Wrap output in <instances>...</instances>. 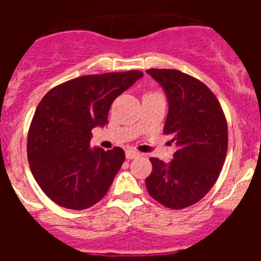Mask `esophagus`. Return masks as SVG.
Returning <instances> with one entry per match:
<instances>
[{
	"label": "esophagus",
	"instance_id": "1",
	"mask_svg": "<svg viewBox=\"0 0 261 261\" xmlns=\"http://www.w3.org/2000/svg\"><path fill=\"white\" fill-rule=\"evenodd\" d=\"M125 155L128 159H135V158H137V156H140V153H137V151H135V150H126Z\"/></svg>",
	"mask_w": 261,
	"mask_h": 261
}]
</instances>
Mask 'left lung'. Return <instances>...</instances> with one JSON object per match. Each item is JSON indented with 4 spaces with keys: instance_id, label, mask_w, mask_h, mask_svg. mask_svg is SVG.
Instances as JSON below:
<instances>
[{
    "instance_id": "left-lung-1",
    "label": "left lung",
    "mask_w": 261,
    "mask_h": 261,
    "mask_svg": "<svg viewBox=\"0 0 261 261\" xmlns=\"http://www.w3.org/2000/svg\"><path fill=\"white\" fill-rule=\"evenodd\" d=\"M165 90L168 114L165 135H172L177 150L165 163L150 158L147 192L170 209L196 204L211 191L227 153V123L218 99L201 81L175 69H147Z\"/></svg>"
}]
</instances>
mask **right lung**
<instances>
[{
    "instance_id": "add662e5",
    "label": "right lung",
    "mask_w": 261,
    "mask_h": 261,
    "mask_svg": "<svg viewBox=\"0 0 261 261\" xmlns=\"http://www.w3.org/2000/svg\"><path fill=\"white\" fill-rule=\"evenodd\" d=\"M142 71L82 75L53 87L39 103L27 137L30 168L43 192L73 211L105 197L125 159L121 147H90L91 129L105 126L115 99Z\"/></svg>"
}]
</instances>
